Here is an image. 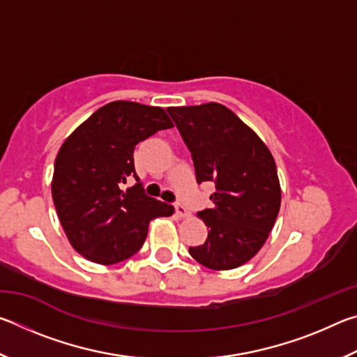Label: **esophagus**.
<instances>
[{
  "mask_svg": "<svg viewBox=\"0 0 357 357\" xmlns=\"http://www.w3.org/2000/svg\"><path fill=\"white\" fill-rule=\"evenodd\" d=\"M174 209H176V214L179 217H189V211H187V208L184 206L183 203H176L174 204Z\"/></svg>",
  "mask_w": 357,
  "mask_h": 357,
  "instance_id": "34e87169",
  "label": "esophagus"
}]
</instances>
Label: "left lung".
Returning <instances> with one entry per match:
<instances>
[{"instance_id":"obj_1","label":"left lung","mask_w":357,"mask_h":357,"mask_svg":"<svg viewBox=\"0 0 357 357\" xmlns=\"http://www.w3.org/2000/svg\"><path fill=\"white\" fill-rule=\"evenodd\" d=\"M189 148L197 183H213V208L198 213L208 227L202 245L189 247L214 271L239 268L261 249L280 209L274 157L249 126L225 105L209 102L167 108Z\"/></svg>"}]
</instances>
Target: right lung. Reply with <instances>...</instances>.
<instances>
[{"instance_id":"add662e5","label":"right lung","mask_w":357,"mask_h":357,"mask_svg":"<svg viewBox=\"0 0 357 357\" xmlns=\"http://www.w3.org/2000/svg\"><path fill=\"white\" fill-rule=\"evenodd\" d=\"M173 128L164 108L116 100L100 107L59 148L52 197L72 247L86 259L114 264L142 249L149 222L174 213L144 193L134 149ZM129 177L137 183L123 189Z\"/></svg>"}]
</instances>
